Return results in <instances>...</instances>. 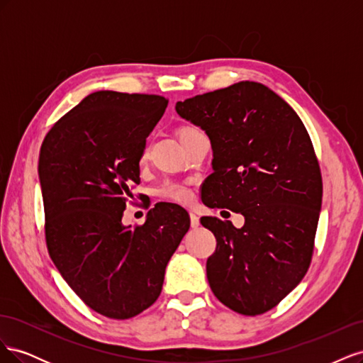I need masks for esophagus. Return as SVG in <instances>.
I'll return each mask as SVG.
<instances>
[{
    "label": "esophagus",
    "mask_w": 363,
    "mask_h": 363,
    "mask_svg": "<svg viewBox=\"0 0 363 363\" xmlns=\"http://www.w3.org/2000/svg\"><path fill=\"white\" fill-rule=\"evenodd\" d=\"M199 225H200V218L196 216L195 213H191V227L196 228Z\"/></svg>",
    "instance_id": "esophagus-1"
}]
</instances>
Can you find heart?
Here are the masks:
<instances>
[{
    "mask_svg": "<svg viewBox=\"0 0 363 363\" xmlns=\"http://www.w3.org/2000/svg\"><path fill=\"white\" fill-rule=\"evenodd\" d=\"M196 128L194 127H182L179 130V138L184 139L189 135L195 133ZM159 196L167 201H172L177 204H191L194 201V192L182 183H174V182H167L163 183L159 188Z\"/></svg>",
    "mask_w": 363,
    "mask_h": 363,
    "instance_id": "1",
    "label": "heart"
}]
</instances>
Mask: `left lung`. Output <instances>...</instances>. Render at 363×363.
<instances>
[{
    "label": "left lung",
    "instance_id": "left-lung-1",
    "mask_svg": "<svg viewBox=\"0 0 363 363\" xmlns=\"http://www.w3.org/2000/svg\"><path fill=\"white\" fill-rule=\"evenodd\" d=\"M175 111L211 139L204 204L245 218L242 228L200 219L216 238L206 263L211 289L238 313H265L311 267L323 201L311 136L294 108L256 82L188 98Z\"/></svg>",
    "mask_w": 363,
    "mask_h": 363
}]
</instances>
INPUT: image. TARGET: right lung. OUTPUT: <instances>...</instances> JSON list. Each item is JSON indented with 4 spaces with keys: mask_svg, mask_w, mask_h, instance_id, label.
I'll return each mask as SVG.
<instances>
[{
    "mask_svg": "<svg viewBox=\"0 0 363 363\" xmlns=\"http://www.w3.org/2000/svg\"><path fill=\"white\" fill-rule=\"evenodd\" d=\"M168 100L98 91L51 127L42 142L39 180L50 256L92 311L128 320L155 303L189 213L159 203L142 225H123L139 160Z\"/></svg>",
    "mask_w": 363,
    "mask_h": 363,
    "instance_id": "1",
    "label": "right lung"
}]
</instances>
